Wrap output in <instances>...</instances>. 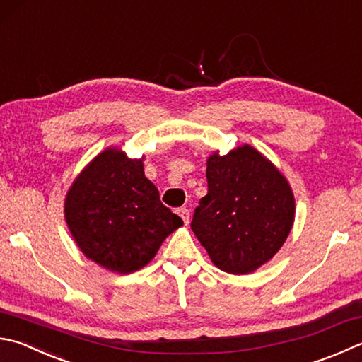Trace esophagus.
Here are the masks:
<instances>
[{"mask_svg": "<svg viewBox=\"0 0 362 362\" xmlns=\"http://www.w3.org/2000/svg\"><path fill=\"white\" fill-rule=\"evenodd\" d=\"M178 214H180L181 219L184 221V223H189V209L187 208H180Z\"/></svg>", "mask_w": 362, "mask_h": 362, "instance_id": "obj_1", "label": "esophagus"}]
</instances>
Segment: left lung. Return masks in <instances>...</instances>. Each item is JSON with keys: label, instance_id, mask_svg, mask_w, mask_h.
Wrapping results in <instances>:
<instances>
[{"label": "left lung", "instance_id": "obj_1", "mask_svg": "<svg viewBox=\"0 0 362 362\" xmlns=\"http://www.w3.org/2000/svg\"><path fill=\"white\" fill-rule=\"evenodd\" d=\"M208 194L195 208L190 228L225 272L247 274L282 247L295 219V199L281 172L249 145L213 154Z\"/></svg>", "mask_w": 362, "mask_h": 362}]
</instances>
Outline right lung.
<instances>
[{
  "label": "right lung",
  "instance_id": "1",
  "mask_svg": "<svg viewBox=\"0 0 362 362\" xmlns=\"http://www.w3.org/2000/svg\"><path fill=\"white\" fill-rule=\"evenodd\" d=\"M66 222L81 252L119 274L134 272L156 255L182 225L160 202L143 163L118 149L99 154L66 197Z\"/></svg>",
  "mask_w": 362,
  "mask_h": 362
}]
</instances>
